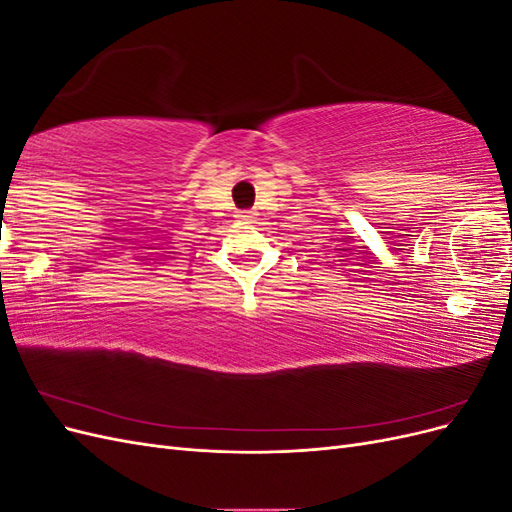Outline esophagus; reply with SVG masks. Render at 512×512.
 Here are the masks:
<instances>
[{
	"instance_id": "34e87169",
	"label": "esophagus",
	"mask_w": 512,
	"mask_h": 512,
	"mask_svg": "<svg viewBox=\"0 0 512 512\" xmlns=\"http://www.w3.org/2000/svg\"><path fill=\"white\" fill-rule=\"evenodd\" d=\"M239 220H245V222L254 220V211H241V213H239Z\"/></svg>"
}]
</instances>
